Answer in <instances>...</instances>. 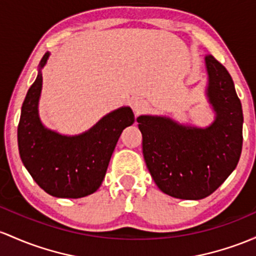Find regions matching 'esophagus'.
Listing matches in <instances>:
<instances>
[{
  "label": "esophagus",
  "mask_w": 256,
  "mask_h": 256,
  "mask_svg": "<svg viewBox=\"0 0 256 256\" xmlns=\"http://www.w3.org/2000/svg\"><path fill=\"white\" fill-rule=\"evenodd\" d=\"M132 109H134V114L140 115L147 110L148 104H147V102L143 100H134L132 102Z\"/></svg>",
  "instance_id": "esophagus-1"
}]
</instances>
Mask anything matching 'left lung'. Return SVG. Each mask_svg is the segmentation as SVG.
Here are the masks:
<instances>
[{
    "mask_svg": "<svg viewBox=\"0 0 256 256\" xmlns=\"http://www.w3.org/2000/svg\"><path fill=\"white\" fill-rule=\"evenodd\" d=\"M208 96L216 120L206 128L180 126L172 120L142 115V150L160 190L180 199H203L215 192L236 169L242 153L243 112L227 69L206 58Z\"/></svg>",
    "mask_w": 256,
    "mask_h": 256,
    "instance_id": "left-lung-1",
    "label": "left lung"
}]
</instances>
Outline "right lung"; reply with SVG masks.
<instances>
[{"instance_id":"obj_1","label":"right lung","mask_w":256,"mask_h":256,"mask_svg":"<svg viewBox=\"0 0 256 256\" xmlns=\"http://www.w3.org/2000/svg\"><path fill=\"white\" fill-rule=\"evenodd\" d=\"M47 58L48 53H44L41 68ZM41 87L38 72L24 100L18 125L22 162L36 184L50 196L81 198L92 194L102 184L122 130L134 122L132 110L120 108L80 136H62L44 128L38 119Z\"/></svg>"}]
</instances>
